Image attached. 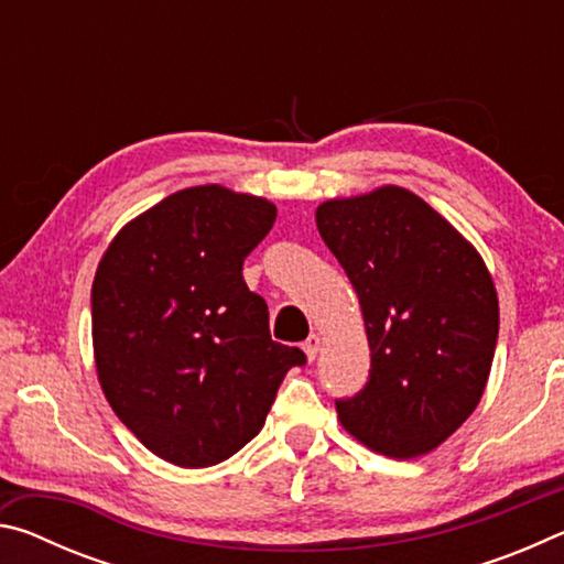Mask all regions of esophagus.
<instances>
[{
  "label": "esophagus",
  "mask_w": 564,
  "mask_h": 564,
  "mask_svg": "<svg viewBox=\"0 0 564 564\" xmlns=\"http://www.w3.org/2000/svg\"><path fill=\"white\" fill-rule=\"evenodd\" d=\"M318 350H321V338L316 336V333H311V336L305 338V343H303V352H305V358H308V360H316Z\"/></svg>",
  "instance_id": "1"
}]
</instances>
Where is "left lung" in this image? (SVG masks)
Segmentation results:
<instances>
[{"mask_svg":"<svg viewBox=\"0 0 564 564\" xmlns=\"http://www.w3.org/2000/svg\"><path fill=\"white\" fill-rule=\"evenodd\" d=\"M316 224L358 295L370 348L368 383L336 403L340 425L386 457L433 453L488 386L500 326L488 265L403 186L328 198Z\"/></svg>","mask_w":564,"mask_h":564,"instance_id":"obj_1","label":"left lung"}]
</instances>
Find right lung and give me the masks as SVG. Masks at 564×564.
I'll list each match as a JSON object with an SVG mask.
<instances>
[{"instance_id":"1","label":"right lung","mask_w":564,"mask_h":564,"mask_svg":"<svg viewBox=\"0 0 564 564\" xmlns=\"http://www.w3.org/2000/svg\"><path fill=\"white\" fill-rule=\"evenodd\" d=\"M275 221L263 196L188 186L119 228L91 283V343L113 413L161 460L208 467L261 433L303 350L271 340L243 259Z\"/></svg>"}]
</instances>
